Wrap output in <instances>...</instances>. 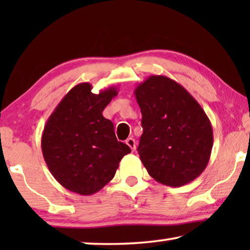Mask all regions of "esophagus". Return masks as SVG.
Returning a JSON list of instances; mask_svg holds the SVG:
<instances>
[{
    "mask_svg": "<svg viewBox=\"0 0 250 250\" xmlns=\"http://www.w3.org/2000/svg\"><path fill=\"white\" fill-rule=\"evenodd\" d=\"M125 143L130 146V149H131V150H132V151H134V150H135V140H134L133 138H129V139H126V140H125Z\"/></svg>",
    "mask_w": 250,
    "mask_h": 250,
    "instance_id": "esophagus-1",
    "label": "esophagus"
}]
</instances>
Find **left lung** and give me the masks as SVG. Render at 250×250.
I'll return each mask as SVG.
<instances>
[{"mask_svg": "<svg viewBox=\"0 0 250 250\" xmlns=\"http://www.w3.org/2000/svg\"><path fill=\"white\" fill-rule=\"evenodd\" d=\"M134 95L143 128L138 153L150 176L172 188L195 180L213 147V129L200 104L166 76H150Z\"/></svg>", "mask_w": 250, "mask_h": 250, "instance_id": "left-lung-1", "label": "left lung"}]
</instances>
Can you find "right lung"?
<instances>
[{"mask_svg": "<svg viewBox=\"0 0 250 250\" xmlns=\"http://www.w3.org/2000/svg\"><path fill=\"white\" fill-rule=\"evenodd\" d=\"M88 83L67 92L48 118L42 134V151L59 184L80 195L100 191L113 179L130 147L117 140L104 109L118 95L115 87L92 94Z\"/></svg>", "mask_w": 250, "mask_h": 250, "instance_id": "1", "label": "right lung"}]
</instances>
